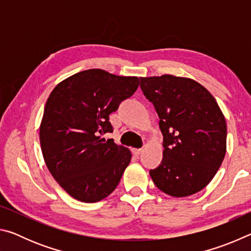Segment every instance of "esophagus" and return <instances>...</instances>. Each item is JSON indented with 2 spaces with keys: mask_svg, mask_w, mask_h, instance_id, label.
Here are the masks:
<instances>
[{
  "mask_svg": "<svg viewBox=\"0 0 251 251\" xmlns=\"http://www.w3.org/2000/svg\"><path fill=\"white\" fill-rule=\"evenodd\" d=\"M143 152V148H134L133 150V154L135 156H139Z\"/></svg>",
  "mask_w": 251,
  "mask_h": 251,
  "instance_id": "obj_1",
  "label": "esophagus"
}]
</instances>
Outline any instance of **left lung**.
<instances>
[{"instance_id": "1", "label": "left lung", "mask_w": 251, "mask_h": 251, "mask_svg": "<svg viewBox=\"0 0 251 251\" xmlns=\"http://www.w3.org/2000/svg\"><path fill=\"white\" fill-rule=\"evenodd\" d=\"M141 78L155 106L164 136L163 161L150 175L173 197L194 195L209 184L226 155L227 125L222 109L201 84L169 74Z\"/></svg>"}]
</instances>
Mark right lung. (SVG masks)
<instances>
[{
    "mask_svg": "<svg viewBox=\"0 0 251 251\" xmlns=\"http://www.w3.org/2000/svg\"><path fill=\"white\" fill-rule=\"evenodd\" d=\"M138 85L136 76L92 69L62 80L50 94L40 125L41 150L50 173L70 196L96 202L115 190L131 152L100 135L112 133L109 114Z\"/></svg>",
    "mask_w": 251,
    "mask_h": 251,
    "instance_id": "1",
    "label": "right lung"
}]
</instances>
